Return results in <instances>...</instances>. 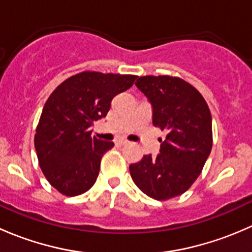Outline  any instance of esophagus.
<instances>
[{
    "label": "esophagus",
    "mask_w": 252,
    "mask_h": 252,
    "mask_svg": "<svg viewBox=\"0 0 252 252\" xmlns=\"http://www.w3.org/2000/svg\"><path fill=\"white\" fill-rule=\"evenodd\" d=\"M117 146H126V145H128V141L126 140H118L116 142Z\"/></svg>",
    "instance_id": "34e87169"
}]
</instances>
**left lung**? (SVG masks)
<instances>
[{"label":"left lung","mask_w":252,"mask_h":252,"mask_svg":"<svg viewBox=\"0 0 252 252\" xmlns=\"http://www.w3.org/2000/svg\"><path fill=\"white\" fill-rule=\"evenodd\" d=\"M136 88L152 107V124L167 130L156 157L145 155L129 166L136 187L155 200L187 191L212 149V117L201 94L179 78L140 77Z\"/></svg>","instance_id":"left-lung-1"}]
</instances>
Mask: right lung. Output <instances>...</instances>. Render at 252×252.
<instances>
[{"instance_id":"right-lung-1","label":"right lung","mask_w":252,"mask_h":252,"mask_svg":"<svg viewBox=\"0 0 252 252\" xmlns=\"http://www.w3.org/2000/svg\"><path fill=\"white\" fill-rule=\"evenodd\" d=\"M135 75L83 72L56 88L42 108L35 150L46 179L65 196L88 191L98 177L112 141L91 136L94 122L110 111L111 101L131 88Z\"/></svg>"}]
</instances>
